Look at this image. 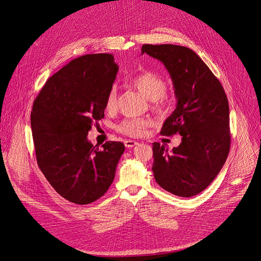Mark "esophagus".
<instances>
[{
	"label": "esophagus",
	"mask_w": 261,
	"mask_h": 261,
	"mask_svg": "<svg viewBox=\"0 0 261 261\" xmlns=\"http://www.w3.org/2000/svg\"><path fill=\"white\" fill-rule=\"evenodd\" d=\"M138 144H139L138 142H135V141H131V140H126V141H125V146H126L127 148H132V147L136 146V145H138Z\"/></svg>",
	"instance_id": "esophagus-1"
}]
</instances>
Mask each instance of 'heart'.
Wrapping results in <instances>:
<instances>
[{
  "mask_svg": "<svg viewBox=\"0 0 261 261\" xmlns=\"http://www.w3.org/2000/svg\"><path fill=\"white\" fill-rule=\"evenodd\" d=\"M129 84L142 93L145 97L151 99L154 110H162L167 103V88L168 84L165 78L161 75L145 72L135 75L129 79ZM117 102V88L111 87L106 97V109L108 111H114ZM152 125L151 119L144 117H129L120 121L116 126V130L130 138H141L145 135L147 129Z\"/></svg>",
  "mask_w": 261,
  "mask_h": 261,
  "instance_id": "b5f03b06",
  "label": "heart"
}]
</instances>
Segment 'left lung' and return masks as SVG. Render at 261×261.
I'll return each instance as SVG.
<instances>
[{
  "label": "left lung",
  "instance_id": "8db88e82",
  "mask_svg": "<svg viewBox=\"0 0 261 261\" xmlns=\"http://www.w3.org/2000/svg\"><path fill=\"white\" fill-rule=\"evenodd\" d=\"M142 51L162 61L173 81L177 103L161 134L182 136L180 146L170 153L164 145L153 143L155 181L175 196L194 197L214 181L229 152L226 94L193 49L173 44H144Z\"/></svg>",
  "mask_w": 261,
  "mask_h": 261
}]
</instances>
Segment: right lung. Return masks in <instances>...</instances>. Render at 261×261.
Segmentation results:
<instances>
[{"instance_id": "add662e5", "label": "right lung", "mask_w": 261, "mask_h": 261, "mask_svg": "<svg viewBox=\"0 0 261 261\" xmlns=\"http://www.w3.org/2000/svg\"><path fill=\"white\" fill-rule=\"evenodd\" d=\"M117 71L111 54L85 55L49 77L34 100L31 125L38 166L70 202L85 205L102 197L125 151L120 142L109 141L98 149L87 139L105 116Z\"/></svg>"}]
</instances>
